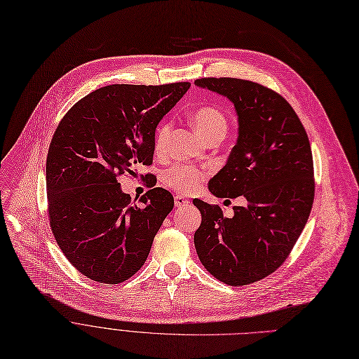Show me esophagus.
I'll list each match as a JSON object with an SVG mask.
<instances>
[{
    "label": "esophagus",
    "instance_id": "esophagus-1",
    "mask_svg": "<svg viewBox=\"0 0 359 359\" xmlns=\"http://www.w3.org/2000/svg\"><path fill=\"white\" fill-rule=\"evenodd\" d=\"M189 204H190V201L187 200L184 196L175 197V208H185V206H189Z\"/></svg>",
    "mask_w": 359,
    "mask_h": 359
}]
</instances>
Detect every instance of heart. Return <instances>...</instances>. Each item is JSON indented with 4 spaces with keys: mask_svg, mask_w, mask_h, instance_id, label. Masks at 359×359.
<instances>
[{
    "mask_svg": "<svg viewBox=\"0 0 359 359\" xmlns=\"http://www.w3.org/2000/svg\"><path fill=\"white\" fill-rule=\"evenodd\" d=\"M193 124L196 130L200 133L201 137L206 142L213 139H224L228 131V119L225 114L213 105H204L197 108L193 112ZM169 131H170L169 123H163L159 126L155 135V150L158 153L163 151L168 142ZM204 177H206V174H204L198 168L180 165V166L168 169L163 177V181L175 191L191 193L198 189V185L201 184Z\"/></svg>",
    "mask_w": 359,
    "mask_h": 359,
    "instance_id": "b5f03b06",
    "label": "heart"
}]
</instances>
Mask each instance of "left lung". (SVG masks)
Listing matches in <instances>:
<instances>
[{"mask_svg": "<svg viewBox=\"0 0 359 359\" xmlns=\"http://www.w3.org/2000/svg\"><path fill=\"white\" fill-rule=\"evenodd\" d=\"M194 83L226 96L240 124L236 144L209 190L226 201H245L225 217L217 204L193 200L201 213L194 245L217 280L248 285L282 266L309 220L316 190L310 140L289 102L260 83L231 77Z\"/></svg>", "mask_w": 359, "mask_h": 359, "instance_id": "left-lung-1", "label": "left lung"}]
</instances>
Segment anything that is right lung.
Wrapping results in <instances>:
<instances>
[{
	"mask_svg": "<svg viewBox=\"0 0 359 359\" xmlns=\"http://www.w3.org/2000/svg\"><path fill=\"white\" fill-rule=\"evenodd\" d=\"M190 86L111 84L80 99L60 121L46 158L49 225L86 278L121 283L144 264L174 197L156 187L131 203L116 178L151 165L156 127Z\"/></svg>",
	"mask_w": 359,
	"mask_h": 359,
	"instance_id": "add662e5",
	"label": "right lung"
}]
</instances>
